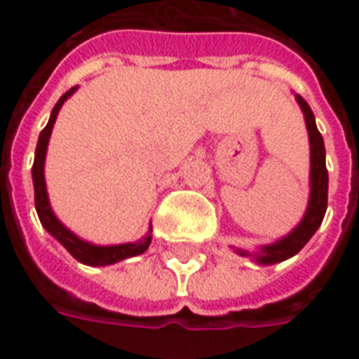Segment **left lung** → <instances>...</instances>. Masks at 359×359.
<instances>
[{
    "instance_id": "left-lung-1",
    "label": "left lung",
    "mask_w": 359,
    "mask_h": 359,
    "mask_svg": "<svg viewBox=\"0 0 359 359\" xmlns=\"http://www.w3.org/2000/svg\"><path fill=\"white\" fill-rule=\"evenodd\" d=\"M296 102L300 105L304 118H306V128H308L309 138V202L300 223L294 226L286 236L278 238L273 244L259 246L256 252L236 250V254H241L244 257H254L259 265L280 264V262H285L288 257L296 256L308 244L309 238L316 234L317 229L321 226L325 211H327L329 172H327V165H325L323 136L317 130L313 111L306 103V100L296 94Z\"/></svg>"
}]
</instances>
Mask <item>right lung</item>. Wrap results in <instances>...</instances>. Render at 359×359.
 Returning a JSON list of instances; mask_svg holds the SVG:
<instances>
[{"instance_id": "1", "label": "right lung", "mask_w": 359, "mask_h": 359, "mask_svg": "<svg viewBox=\"0 0 359 359\" xmlns=\"http://www.w3.org/2000/svg\"><path fill=\"white\" fill-rule=\"evenodd\" d=\"M76 92V86L71 88L67 94L59 97V102L55 103V107L51 111V117L48 121V125L40 133L38 138V146H36L34 165H32V182H34V203L36 211L40 223L48 231V233L59 241L67 248V252L84 265H92V267H103V265L117 264L123 262L126 257L140 256L148 250L149 242H151V226H149L148 234L136 242H126V244H113V246H95L92 242L82 241L81 236H76L73 231H69L51 210L50 198H48V190H46V179H43V163H46V151H48V144H50L51 130L55 125L59 109L63 107V103Z\"/></svg>"}]
</instances>
